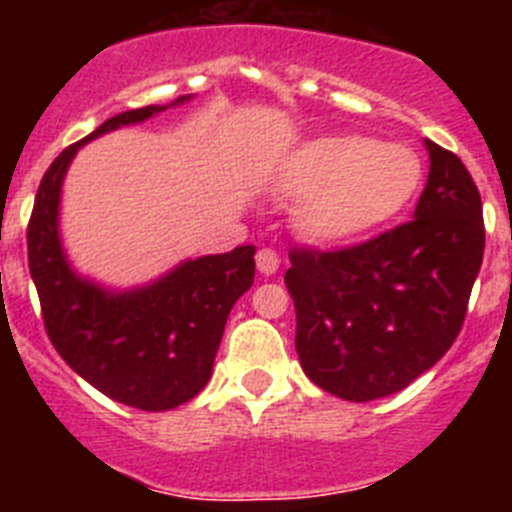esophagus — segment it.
<instances>
[{
    "label": "esophagus",
    "instance_id": "1",
    "mask_svg": "<svg viewBox=\"0 0 512 512\" xmlns=\"http://www.w3.org/2000/svg\"><path fill=\"white\" fill-rule=\"evenodd\" d=\"M279 264H282V259H279V253L271 251V248H261V251L256 253V266H259V271L264 274V277L277 274Z\"/></svg>",
    "mask_w": 512,
    "mask_h": 512
}]
</instances>
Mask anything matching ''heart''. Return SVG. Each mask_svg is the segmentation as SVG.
<instances>
[{
    "label": "heart",
    "mask_w": 512,
    "mask_h": 512,
    "mask_svg": "<svg viewBox=\"0 0 512 512\" xmlns=\"http://www.w3.org/2000/svg\"><path fill=\"white\" fill-rule=\"evenodd\" d=\"M423 179L415 151L364 135L312 140L297 153L292 187L315 194L302 223L320 243H341L379 228L413 200Z\"/></svg>",
    "instance_id": "b5f03b06"
}]
</instances>
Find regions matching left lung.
Wrapping results in <instances>:
<instances>
[{"label":"left lung","instance_id":"1","mask_svg":"<svg viewBox=\"0 0 512 512\" xmlns=\"http://www.w3.org/2000/svg\"><path fill=\"white\" fill-rule=\"evenodd\" d=\"M431 171L413 220L343 251L289 253L295 348L320 390L369 402L405 390L459 336L485 253L477 184L425 140Z\"/></svg>","mask_w":512,"mask_h":512}]
</instances>
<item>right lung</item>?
<instances>
[{
	"mask_svg": "<svg viewBox=\"0 0 512 512\" xmlns=\"http://www.w3.org/2000/svg\"><path fill=\"white\" fill-rule=\"evenodd\" d=\"M189 99L120 112L66 148L45 171L27 225L30 277L61 359L102 395L151 413L179 408L207 384L230 310L253 284L256 248L187 259L143 287L110 289L81 277L63 251L61 187L84 143Z\"/></svg>",
	"mask_w": 512,
	"mask_h": 512,
	"instance_id": "obj_1",
	"label": "right lung"
}]
</instances>
